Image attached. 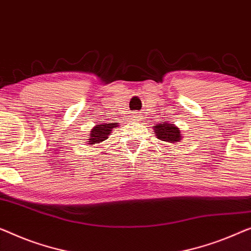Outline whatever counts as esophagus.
Returning <instances> with one entry per match:
<instances>
[{
  "label": "esophagus",
  "instance_id": "1",
  "mask_svg": "<svg viewBox=\"0 0 251 251\" xmlns=\"http://www.w3.org/2000/svg\"><path fill=\"white\" fill-rule=\"evenodd\" d=\"M141 117H143V115H141V114L139 113V112H137V113H133V114H132L131 118L134 120V121H140V120L143 119Z\"/></svg>",
  "mask_w": 251,
  "mask_h": 251
}]
</instances>
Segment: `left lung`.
<instances>
[{
	"label": "left lung",
	"instance_id": "1",
	"mask_svg": "<svg viewBox=\"0 0 251 251\" xmlns=\"http://www.w3.org/2000/svg\"><path fill=\"white\" fill-rule=\"evenodd\" d=\"M155 134L158 139L162 141H166V143L176 144L182 140V134L177 126L174 125H170V123L163 122L162 125L154 126Z\"/></svg>",
	"mask_w": 251,
	"mask_h": 251
}]
</instances>
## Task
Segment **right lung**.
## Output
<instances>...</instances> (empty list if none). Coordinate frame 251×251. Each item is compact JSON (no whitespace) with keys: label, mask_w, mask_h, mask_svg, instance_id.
Listing matches in <instances>:
<instances>
[{"label":"right lung","mask_w":251,"mask_h":251,"mask_svg":"<svg viewBox=\"0 0 251 251\" xmlns=\"http://www.w3.org/2000/svg\"><path fill=\"white\" fill-rule=\"evenodd\" d=\"M112 129H114V123H103V125H96L89 132L90 136L89 141L87 144L95 145L100 144L105 141L112 132Z\"/></svg>","instance_id":"right-lung-1"}]
</instances>
